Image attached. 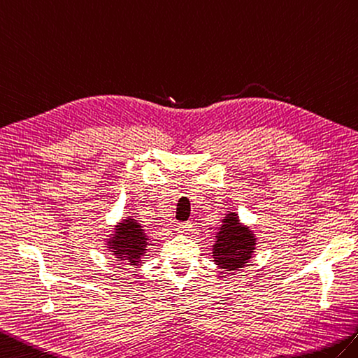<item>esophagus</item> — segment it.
I'll use <instances>...</instances> for the list:
<instances>
[{"instance_id":"obj_1","label":"esophagus","mask_w":358,"mask_h":358,"mask_svg":"<svg viewBox=\"0 0 358 358\" xmlns=\"http://www.w3.org/2000/svg\"><path fill=\"white\" fill-rule=\"evenodd\" d=\"M192 228H193L192 222H180L178 231H179L180 234H189V231H192Z\"/></svg>"}]
</instances>
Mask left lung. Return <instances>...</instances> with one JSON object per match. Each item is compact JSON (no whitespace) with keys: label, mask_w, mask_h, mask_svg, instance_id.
I'll return each instance as SVG.
<instances>
[{"label":"left lung","mask_w":358,"mask_h":358,"mask_svg":"<svg viewBox=\"0 0 358 358\" xmlns=\"http://www.w3.org/2000/svg\"><path fill=\"white\" fill-rule=\"evenodd\" d=\"M254 246H256V237L250 228L241 225L236 213H229L222 220L216 243L213 245L214 264L225 271H236L248 264L256 250Z\"/></svg>","instance_id":"obj_1"}]
</instances>
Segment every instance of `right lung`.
Instances as JSON below:
<instances>
[{
  "label": "right lung",
  "mask_w": 358,
  "mask_h": 358,
  "mask_svg": "<svg viewBox=\"0 0 358 358\" xmlns=\"http://www.w3.org/2000/svg\"><path fill=\"white\" fill-rule=\"evenodd\" d=\"M148 237L138 220L131 217L124 219L116 225L115 234L108 239V248L119 260H127L129 265H139L142 256H145Z\"/></svg>",
  "instance_id": "right-lung-1"
}]
</instances>
